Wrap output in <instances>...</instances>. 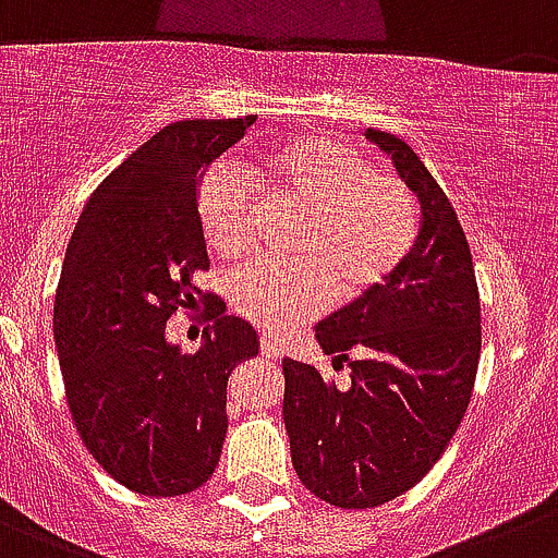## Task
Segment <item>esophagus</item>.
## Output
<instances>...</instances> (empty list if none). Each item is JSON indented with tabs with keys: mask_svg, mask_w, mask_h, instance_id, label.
I'll return each instance as SVG.
<instances>
[{
	"mask_svg": "<svg viewBox=\"0 0 558 558\" xmlns=\"http://www.w3.org/2000/svg\"><path fill=\"white\" fill-rule=\"evenodd\" d=\"M259 348H263V355L270 359V362H279V359H282V348H279V342H276L274 337L259 339Z\"/></svg>",
	"mask_w": 558,
	"mask_h": 558,
	"instance_id": "obj_1",
	"label": "esophagus"
}]
</instances>
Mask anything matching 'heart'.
Returning <instances> with one entry per match:
<instances>
[{
    "instance_id": "heart-1",
    "label": "heart",
    "mask_w": 558,
    "mask_h": 558,
    "mask_svg": "<svg viewBox=\"0 0 558 558\" xmlns=\"http://www.w3.org/2000/svg\"><path fill=\"white\" fill-rule=\"evenodd\" d=\"M259 178L270 199L304 208L293 241L301 257L252 259L232 276V306L263 331L284 333L317 315L331 288L342 301L369 293L413 248V194L348 142L293 136L265 153ZM259 210V191L232 163H219L199 183V227L221 259L252 248Z\"/></svg>"
}]
</instances>
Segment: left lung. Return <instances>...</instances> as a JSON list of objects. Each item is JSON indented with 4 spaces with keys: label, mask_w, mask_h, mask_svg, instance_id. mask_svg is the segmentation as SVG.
<instances>
[{
    "label": "left lung",
    "mask_w": 558,
    "mask_h": 558,
    "mask_svg": "<svg viewBox=\"0 0 558 558\" xmlns=\"http://www.w3.org/2000/svg\"><path fill=\"white\" fill-rule=\"evenodd\" d=\"M389 153L422 205L408 257L364 299L317 323V342L348 362L350 386L284 359V427L299 480L344 509L411 490L458 433L480 367V288L458 214L416 153L386 131Z\"/></svg>",
    "instance_id": "left-lung-1"
}]
</instances>
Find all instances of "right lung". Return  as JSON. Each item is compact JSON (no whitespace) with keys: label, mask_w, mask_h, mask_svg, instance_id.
Instances as JSON below:
<instances>
[{"label":"right lung","mask_w":558,"mask_h":558,"mask_svg":"<svg viewBox=\"0 0 558 558\" xmlns=\"http://www.w3.org/2000/svg\"><path fill=\"white\" fill-rule=\"evenodd\" d=\"M257 117L180 120L131 153L84 205L54 301L68 408L106 474L172 498L210 480L227 438V380L257 331L196 279L210 268L196 214L199 174ZM209 306L206 344L166 342L178 308Z\"/></svg>","instance_id":"obj_1"}]
</instances>
